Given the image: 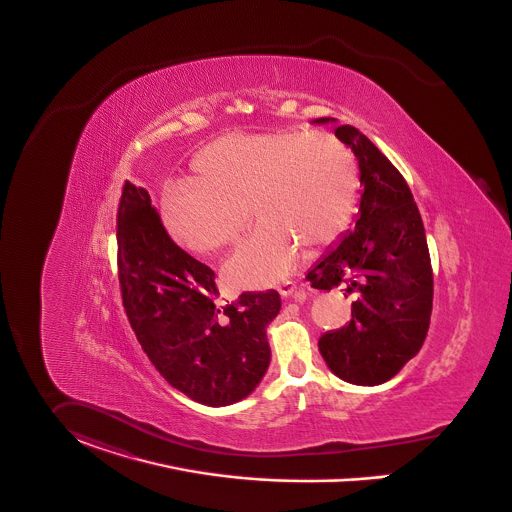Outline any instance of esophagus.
Returning <instances> with one entry per match:
<instances>
[{
	"instance_id": "34e87169",
	"label": "esophagus",
	"mask_w": 512,
	"mask_h": 512,
	"mask_svg": "<svg viewBox=\"0 0 512 512\" xmlns=\"http://www.w3.org/2000/svg\"><path fill=\"white\" fill-rule=\"evenodd\" d=\"M279 295L283 297V299H287V297H291V295H295L297 293V285L293 283V281H285V283H281L279 285Z\"/></svg>"
}]
</instances>
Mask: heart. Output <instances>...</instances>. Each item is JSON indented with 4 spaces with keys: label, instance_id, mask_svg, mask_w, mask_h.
Wrapping results in <instances>:
<instances>
[{
    "label": "heart",
    "instance_id": "1",
    "mask_svg": "<svg viewBox=\"0 0 512 512\" xmlns=\"http://www.w3.org/2000/svg\"><path fill=\"white\" fill-rule=\"evenodd\" d=\"M194 169L198 176L172 182L165 223L174 239L207 254L239 237L250 204L258 225L223 266L237 289L283 281L299 266L303 244L318 248L338 239L357 204L355 155L326 132L221 137L196 157Z\"/></svg>",
    "mask_w": 512,
    "mask_h": 512
}]
</instances>
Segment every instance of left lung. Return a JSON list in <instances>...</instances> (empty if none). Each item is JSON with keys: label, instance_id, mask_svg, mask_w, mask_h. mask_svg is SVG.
<instances>
[{"label": "left lung", "instance_id": "obj_1", "mask_svg": "<svg viewBox=\"0 0 512 512\" xmlns=\"http://www.w3.org/2000/svg\"><path fill=\"white\" fill-rule=\"evenodd\" d=\"M314 124H338L318 118ZM336 137L353 151L363 186L355 229L307 273L312 287L341 285L351 320L318 341L334 375L376 386L398 375L425 341L433 308V272L423 221L404 176L353 126Z\"/></svg>", "mask_w": 512, "mask_h": 512}]
</instances>
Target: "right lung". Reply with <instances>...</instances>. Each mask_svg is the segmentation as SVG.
Masks as SVG:
<instances>
[{"mask_svg": "<svg viewBox=\"0 0 512 512\" xmlns=\"http://www.w3.org/2000/svg\"><path fill=\"white\" fill-rule=\"evenodd\" d=\"M118 275L137 341L190 400L225 408L248 398L270 367L275 291L217 305L215 273L167 235L145 188L126 182L118 207Z\"/></svg>", "mask_w": 512, "mask_h": 512, "instance_id": "add662e5", "label": "right lung"}]
</instances>
